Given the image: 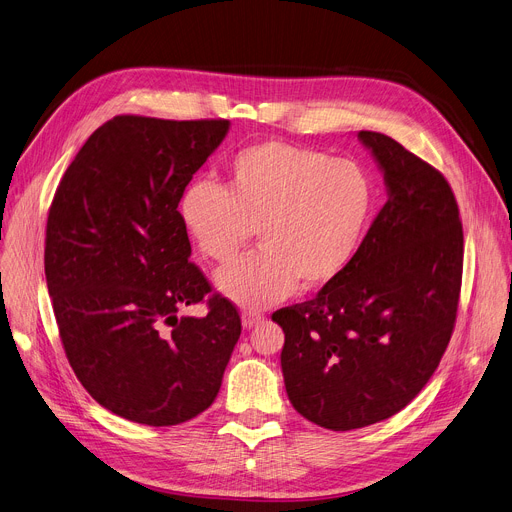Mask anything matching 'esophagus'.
Instances as JSON below:
<instances>
[{
  "label": "esophagus",
  "mask_w": 512,
  "mask_h": 512,
  "mask_svg": "<svg viewBox=\"0 0 512 512\" xmlns=\"http://www.w3.org/2000/svg\"><path fill=\"white\" fill-rule=\"evenodd\" d=\"M263 321V315L261 313H255V311H245L243 313V327L245 329H253L255 325H259Z\"/></svg>",
  "instance_id": "obj_1"
}]
</instances>
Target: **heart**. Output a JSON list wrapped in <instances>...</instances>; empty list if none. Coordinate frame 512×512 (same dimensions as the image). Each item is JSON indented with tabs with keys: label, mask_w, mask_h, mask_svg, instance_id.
<instances>
[{
	"label": "heart",
	"mask_w": 512,
	"mask_h": 512,
	"mask_svg": "<svg viewBox=\"0 0 512 512\" xmlns=\"http://www.w3.org/2000/svg\"><path fill=\"white\" fill-rule=\"evenodd\" d=\"M374 201L368 170L352 158L286 142H259L236 152L226 187L191 183L179 214L197 251L230 261L257 226L261 247L222 267L214 282L232 302L263 309L300 284L315 290L352 263Z\"/></svg>",
	"instance_id": "obj_1"
}]
</instances>
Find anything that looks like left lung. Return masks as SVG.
<instances>
[{"label": "left lung", "mask_w": 512, "mask_h": 512, "mask_svg": "<svg viewBox=\"0 0 512 512\" xmlns=\"http://www.w3.org/2000/svg\"><path fill=\"white\" fill-rule=\"evenodd\" d=\"M387 203L342 276L271 315L294 410L329 430L395 416L434 374L457 319L463 226L436 168L385 133L358 131Z\"/></svg>", "instance_id": "1"}]
</instances>
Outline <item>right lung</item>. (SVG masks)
I'll use <instances>...</instances> for the list:
<instances>
[{
	"label": "right lung",
	"instance_id": "1",
	"mask_svg": "<svg viewBox=\"0 0 512 512\" xmlns=\"http://www.w3.org/2000/svg\"><path fill=\"white\" fill-rule=\"evenodd\" d=\"M230 121L119 115L98 127L53 197L45 276L78 381L109 412L175 426L214 403L241 337L232 302L181 317L212 288L189 261L179 201Z\"/></svg>",
	"mask_w": 512,
	"mask_h": 512
}]
</instances>
